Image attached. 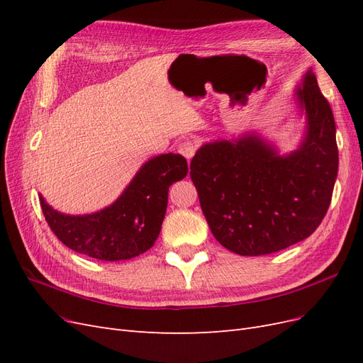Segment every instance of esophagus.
<instances>
[{"label":"esophagus","instance_id":"34e87169","mask_svg":"<svg viewBox=\"0 0 363 363\" xmlns=\"http://www.w3.org/2000/svg\"><path fill=\"white\" fill-rule=\"evenodd\" d=\"M196 148H199V142H196L192 138H186V139H183L180 142L179 152H180L182 156H184L186 159H188V160H191L194 157V155H195Z\"/></svg>","mask_w":363,"mask_h":363}]
</instances>
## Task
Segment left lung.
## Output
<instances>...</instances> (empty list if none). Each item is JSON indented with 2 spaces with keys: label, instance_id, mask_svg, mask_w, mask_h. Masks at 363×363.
Here are the masks:
<instances>
[{
  "label": "left lung",
  "instance_id": "1",
  "mask_svg": "<svg viewBox=\"0 0 363 363\" xmlns=\"http://www.w3.org/2000/svg\"><path fill=\"white\" fill-rule=\"evenodd\" d=\"M306 108L301 147L280 157L255 135L203 145L191 162L206 221L240 256L271 255L309 238L324 219L337 175L332 107L312 69L296 89Z\"/></svg>",
  "mask_w": 363,
  "mask_h": 363
}]
</instances>
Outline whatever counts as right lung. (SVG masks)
<instances>
[{
  "mask_svg": "<svg viewBox=\"0 0 363 363\" xmlns=\"http://www.w3.org/2000/svg\"><path fill=\"white\" fill-rule=\"evenodd\" d=\"M186 174V159L168 152L148 160L124 194L100 212L63 215L39 196L40 208L52 233L68 248L100 260H125L155 245L167 212L169 186Z\"/></svg>",
  "mask_w": 363,
  "mask_h": 363,
  "instance_id": "add662e5",
  "label": "right lung"
}]
</instances>
